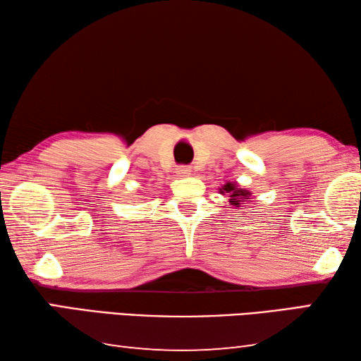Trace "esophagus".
Wrapping results in <instances>:
<instances>
[{"label":"esophagus","mask_w":361,"mask_h":361,"mask_svg":"<svg viewBox=\"0 0 361 361\" xmlns=\"http://www.w3.org/2000/svg\"><path fill=\"white\" fill-rule=\"evenodd\" d=\"M176 172H178L180 176H188L189 173H191V167H189V166H178Z\"/></svg>","instance_id":"esophagus-1"}]
</instances>
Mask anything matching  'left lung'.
Wrapping results in <instances>:
<instances>
[{
	"label": "left lung",
	"instance_id": "8db88e82",
	"mask_svg": "<svg viewBox=\"0 0 361 361\" xmlns=\"http://www.w3.org/2000/svg\"><path fill=\"white\" fill-rule=\"evenodd\" d=\"M222 191L228 192L231 195V205L233 207H240V202H245V199L249 197V192L247 191H243V189H238L235 185H232V183H227V185L222 188Z\"/></svg>",
	"mask_w": 361,
	"mask_h": 361
}]
</instances>
